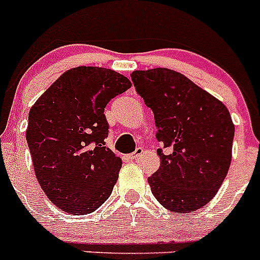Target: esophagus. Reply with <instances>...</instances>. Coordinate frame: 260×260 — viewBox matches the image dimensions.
Segmentation results:
<instances>
[{
    "mask_svg": "<svg viewBox=\"0 0 260 260\" xmlns=\"http://www.w3.org/2000/svg\"><path fill=\"white\" fill-rule=\"evenodd\" d=\"M142 153H143V148H142V147H138L137 150H135L134 152H133L132 155H130V158H132L133 161H135V160H138V158L141 157Z\"/></svg>",
    "mask_w": 260,
    "mask_h": 260,
    "instance_id": "obj_1",
    "label": "esophagus"
}]
</instances>
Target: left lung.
I'll list each match as a JSON object with an SVG mask.
<instances>
[{
  "label": "left lung",
  "mask_w": 260,
  "mask_h": 260,
  "mask_svg": "<svg viewBox=\"0 0 260 260\" xmlns=\"http://www.w3.org/2000/svg\"><path fill=\"white\" fill-rule=\"evenodd\" d=\"M138 95L155 116L160 168L148 178L153 197L187 213L213 198L229 171L234 125L229 110L189 78L169 69L132 74Z\"/></svg>",
  "instance_id": "left-lung-1"
}]
</instances>
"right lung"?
<instances>
[{
	"mask_svg": "<svg viewBox=\"0 0 260 260\" xmlns=\"http://www.w3.org/2000/svg\"><path fill=\"white\" fill-rule=\"evenodd\" d=\"M132 87L116 71L79 66L36 100L26 139L41 189L59 210L84 215L110 197L122 160L105 147L108 103Z\"/></svg>",
	"mask_w": 260,
	"mask_h": 260,
	"instance_id": "1",
	"label": "right lung"
}]
</instances>
